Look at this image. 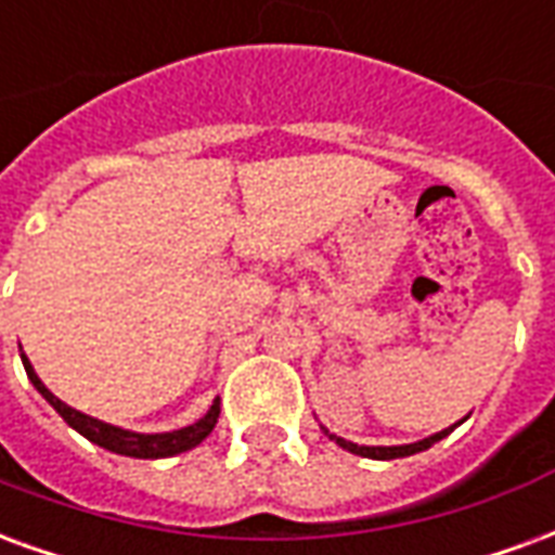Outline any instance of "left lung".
<instances>
[{"instance_id": "8db88e82", "label": "left lung", "mask_w": 555, "mask_h": 555, "mask_svg": "<svg viewBox=\"0 0 555 555\" xmlns=\"http://www.w3.org/2000/svg\"><path fill=\"white\" fill-rule=\"evenodd\" d=\"M464 422V418H461ZM457 422V425H461ZM457 425H452V428H446L440 430V434H430V437H425V440H418V442H408V446H357V442H350V440H341V437H336V434H330V440H336L341 449H348L350 454H362V457H374V461H392V457H408V454H416V452H425V449H430L434 442L442 440L446 434H452Z\"/></svg>"}]
</instances>
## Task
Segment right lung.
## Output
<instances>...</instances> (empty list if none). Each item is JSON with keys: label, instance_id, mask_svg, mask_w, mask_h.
<instances>
[{"label": "right lung", "instance_id": "right-lung-1", "mask_svg": "<svg viewBox=\"0 0 555 555\" xmlns=\"http://www.w3.org/2000/svg\"><path fill=\"white\" fill-rule=\"evenodd\" d=\"M20 357H23V369H26V374H29L31 386H35L47 401H50V408L65 418L70 428L79 430L86 440L98 442L101 449H109V452L115 454H127V457H171V454L190 452V449H195V446H198V442L205 440L207 434L214 430V425H217V418H219V398H214V404H210V410H207L205 416L181 430H166V434H137V430L115 428V425H109V422H101V418L86 416V413H79V410L67 408L62 398H55L53 392L41 384V377L35 374L31 362L26 360V353H20Z\"/></svg>", "mask_w": 555, "mask_h": 555}]
</instances>
